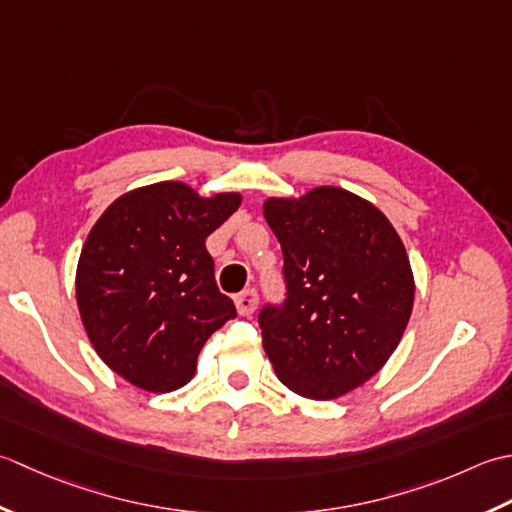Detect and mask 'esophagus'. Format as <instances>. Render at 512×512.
I'll list each match as a JSON object with an SVG mask.
<instances>
[{"mask_svg":"<svg viewBox=\"0 0 512 512\" xmlns=\"http://www.w3.org/2000/svg\"><path fill=\"white\" fill-rule=\"evenodd\" d=\"M234 302H236L238 314H241V316H252L254 311H256V307H258V294H256V289H245V291H241V294H238V296L234 298Z\"/></svg>","mask_w":512,"mask_h":512,"instance_id":"34e87169","label":"esophagus"}]
</instances>
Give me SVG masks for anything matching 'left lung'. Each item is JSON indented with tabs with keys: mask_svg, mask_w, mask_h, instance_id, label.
Wrapping results in <instances>:
<instances>
[{
	"mask_svg": "<svg viewBox=\"0 0 512 512\" xmlns=\"http://www.w3.org/2000/svg\"><path fill=\"white\" fill-rule=\"evenodd\" d=\"M263 216L289 294L260 314L267 358L302 398H342L387 364L409 325L415 280L402 238L367 198L331 185L269 196Z\"/></svg>",
	"mask_w": 512,
	"mask_h": 512,
	"instance_id": "obj_1",
	"label": "left lung"
}]
</instances>
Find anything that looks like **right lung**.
Returning <instances> with one entry per match:
<instances>
[{
    "instance_id": "1",
    "label": "right lung",
    "mask_w": 512,
    "mask_h": 512,
    "mask_svg": "<svg viewBox=\"0 0 512 512\" xmlns=\"http://www.w3.org/2000/svg\"><path fill=\"white\" fill-rule=\"evenodd\" d=\"M243 203L181 181L121 194L83 243L77 307L97 356L125 382L170 393L194 378L205 340L236 318L214 280L205 238Z\"/></svg>"
}]
</instances>
